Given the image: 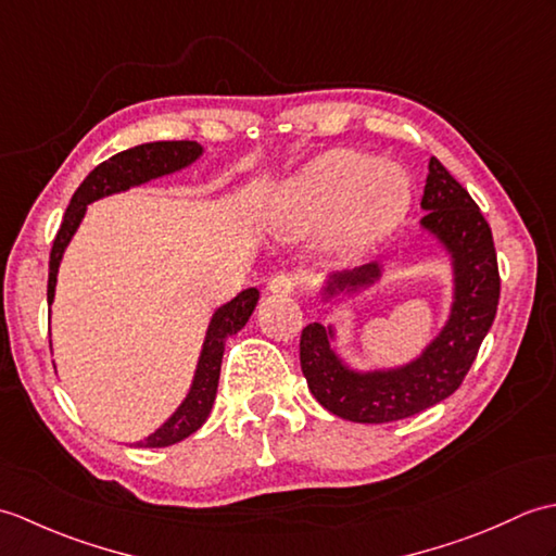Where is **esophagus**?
<instances>
[{"label":"esophagus","mask_w":556,"mask_h":556,"mask_svg":"<svg viewBox=\"0 0 556 556\" xmlns=\"http://www.w3.org/2000/svg\"><path fill=\"white\" fill-rule=\"evenodd\" d=\"M293 289H296V279L291 275H275L267 285V291L271 296H289V293H293Z\"/></svg>","instance_id":"esophagus-1"}]
</instances>
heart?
<instances>
[{
  "label": "heart",
  "mask_w": 556,
  "mask_h": 556,
  "mask_svg": "<svg viewBox=\"0 0 556 556\" xmlns=\"http://www.w3.org/2000/svg\"><path fill=\"white\" fill-rule=\"evenodd\" d=\"M410 203V179L392 160L358 150H332L279 188L269 217L285 236L329 224V239L346 255H361L392 231Z\"/></svg>",
  "instance_id": "b5f03b06"
}]
</instances>
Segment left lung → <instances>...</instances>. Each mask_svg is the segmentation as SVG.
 <instances>
[{
  "mask_svg": "<svg viewBox=\"0 0 556 556\" xmlns=\"http://www.w3.org/2000/svg\"><path fill=\"white\" fill-rule=\"evenodd\" d=\"M420 207V231L432 236L452 269V303L440 332L418 356L392 368H353L337 349L334 325L311 323L301 334V370L311 394L344 420L392 422L452 396L497 315L500 269L490 224L437 157L428 164ZM384 271V263L332 271L320 287V299L329 305L325 313L380 285Z\"/></svg>",
  "mask_w": 556,
  "mask_h": 556,
  "instance_id": "left-lung-1",
  "label": "left lung"
}]
</instances>
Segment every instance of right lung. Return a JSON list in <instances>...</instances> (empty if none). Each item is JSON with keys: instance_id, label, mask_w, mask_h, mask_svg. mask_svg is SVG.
<instances>
[{"instance_id": "obj_1", "label": "right lung", "mask_w": 556, "mask_h": 556, "mask_svg": "<svg viewBox=\"0 0 556 556\" xmlns=\"http://www.w3.org/2000/svg\"><path fill=\"white\" fill-rule=\"evenodd\" d=\"M203 152L205 148L195 143V140H157V143H143V146L128 148L124 152H116L114 157L98 164V167L86 176V181L78 186L74 198H71L62 227L56 231V239L50 253L47 303L50 305L54 303L59 265H62L64 251L68 248L71 239H74V233L78 231L90 203H96V200L114 195V193H124L128 188L143 186L148 181H155V179H162V176H169L191 167L193 162L203 157ZM257 299H260V291L255 287L243 289L239 296L219 305V308L212 313L207 332L203 339V349H200L198 365L193 372V382L188 387V394L184 396L179 408H176L155 432L148 434L146 440L134 442V446H146V448L172 446L176 442L186 440V437H191L198 428H203V422L207 420L212 404H215V396H217L224 344H227V339L231 334L241 332L245 327L248 317H251L255 311Z\"/></svg>"}]
</instances>
